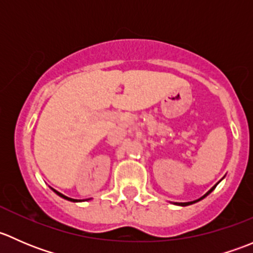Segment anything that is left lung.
<instances>
[{
    "label": "left lung",
    "instance_id": "1",
    "mask_svg": "<svg viewBox=\"0 0 253 253\" xmlns=\"http://www.w3.org/2000/svg\"><path fill=\"white\" fill-rule=\"evenodd\" d=\"M221 180H223V178H221ZM220 180V181H221ZM220 181H219V182H220ZM218 182V183H219ZM218 183H216V185H218ZM216 185H214L213 186V187H211V190H209L208 191V192H207L206 193V195H203L202 196V197H201V198H198V200H196V201H192V202H174V205H176V206H180V207H186V206H190V205H193V203H196V202H200V201L201 200H203V198H206L207 197V196H208L209 195V193H211V191H213L214 190V188H215L216 187Z\"/></svg>",
    "mask_w": 253,
    "mask_h": 253
}]
</instances>
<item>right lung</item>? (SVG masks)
I'll return each mask as SVG.
<instances>
[{
	"label": "right lung",
	"instance_id": "right-lung-1",
	"mask_svg": "<svg viewBox=\"0 0 253 253\" xmlns=\"http://www.w3.org/2000/svg\"><path fill=\"white\" fill-rule=\"evenodd\" d=\"M51 190L53 191V192L56 193V195L57 196H60V197H62L63 200H67V201H71V202H82V200H75V198H70V197H67V196H65V195H62V193H60L58 192V191H56L55 188H52V187H50ZM83 201H85V200H83Z\"/></svg>",
	"mask_w": 253,
	"mask_h": 253
}]
</instances>
